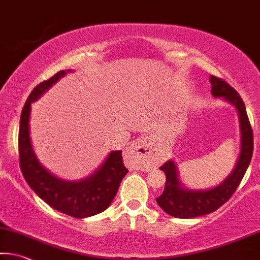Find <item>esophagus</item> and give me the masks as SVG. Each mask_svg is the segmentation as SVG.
<instances>
[{
    "label": "esophagus",
    "mask_w": 260,
    "mask_h": 260,
    "mask_svg": "<svg viewBox=\"0 0 260 260\" xmlns=\"http://www.w3.org/2000/svg\"><path fill=\"white\" fill-rule=\"evenodd\" d=\"M128 150L131 154L137 155L139 158H141L143 162L148 164L154 163L156 159H158V152L152 147L149 138L135 139L133 142H131Z\"/></svg>",
    "instance_id": "esophagus-1"
}]
</instances>
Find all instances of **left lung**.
<instances>
[{
	"label": "left lung",
	"mask_w": 260,
	"mask_h": 260,
	"mask_svg": "<svg viewBox=\"0 0 260 260\" xmlns=\"http://www.w3.org/2000/svg\"><path fill=\"white\" fill-rule=\"evenodd\" d=\"M212 93L215 97H223L232 103L238 111L242 132V150L236 168L234 169L228 178L219 186L207 191H188L180 186L177 169L174 160H168L159 169L167 176L164 191L156 201L160 208L169 215L189 219L205 214L215 212L222 205L225 204L236 191L244 177L246 169L251 162L253 152V132L249 120L244 102L238 92L228 82L220 77L212 75Z\"/></svg>",
	"instance_id": "left-lung-1"
}]
</instances>
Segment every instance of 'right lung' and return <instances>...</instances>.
<instances>
[{
    "instance_id": "1",
    "label": "right lung",
    "mask_w": 260,
    "mask_h": 260,
    "mask_svg": "<svg viewBox=\"0 0 260 260\" xmlns=\"http://www.w3.org/2000/svg\"><path fill=\"white\" fill-rule=\"evenodd\" d=\"M64 74V71H60L41 82L27 97L19 122V166L26 183L40 199L56 211L76 219H83L100 214L109 207L128 170L123 166L121 150L111 152L96 174L81 182H64L40 166L32 149L28 132L31 103L38 100Z\"/></svg>"
}]
</instances>
